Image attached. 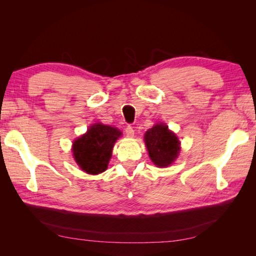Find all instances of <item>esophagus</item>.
Wrapping results in <instances>:
<instances>
[{
	"mask_svg": "<svg viewBox=\"0 0 256 256\" xmlns=\"http://www.w3.org/2000/svg\"><path fill=\"white\" fill-rule=\"evenodd\" d=\"M125 134L128 138H134V130L131 126H127L125 129Z\"/></svg>",
	"mask_w": 256,
	"mask_h": 256,
	"instance_id": "esophagus-1",
	"label": "esophagus"
}]
</instances>
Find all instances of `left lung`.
<instances>
[{
	"instance_id": "left-lung-1",
	"label": "left lung",
	"mask_w": 256,
	"mask_h": 256,
	"mask_svg": "<svg viewBox=\"0 0 256 256\" xmlns=\"http://www.w3.org/2000/svg\"><path fill=\"white\" fill-rule=\"evenodd\" d=\"M145 145L150 158L158 168H166L172 164L180 150V142L168 126L158 122L144 134Z\"/></svg>"
}]
</instances>
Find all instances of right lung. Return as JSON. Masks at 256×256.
I'll return each instance as SVG.
<instances>
[{
	"label": "right lung",
	"instance_id": "right-lung-1",
	"mask_svg": "<svg viewBox=\"0 0 256 256\" xmlns=\"http://www.w3.org/2000/svg\"><path fill=\"white\" fill-rule=\"evenodd\" d=\"M120 136L118 128L98 122L74 140L72 154L82 171L92 175L104 172L112 156L113 146Z\"/></svg>",
	"mask_w": 256,
	"mask_h": 256
}]
</instances>
